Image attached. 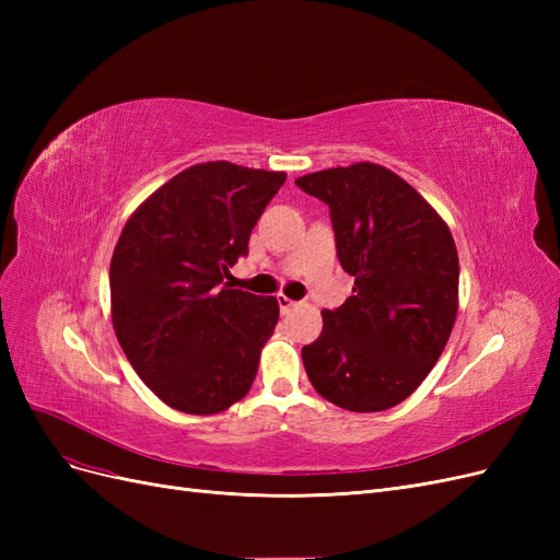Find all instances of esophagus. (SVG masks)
Returning <instances> with one entry per match:
<instances>
[{"label":"esophagus","instance_id":"obj_1","mask_svg":"<svg viewBox=\"0 0 560 560\" xmlns=\"http://www.w3.org/2000/svg\"><path fill=\"white\" fill-rule=\"evenodd\" d=\"M278 306H280V313H290L296 306V301L287 299L284 294H278Z\"/></svg>","mask_w":560,"mask_h":560}]
</instances>
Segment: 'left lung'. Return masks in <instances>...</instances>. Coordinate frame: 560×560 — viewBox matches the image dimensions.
I'll list each match as a JSON object with an SVG mask.
<instances>
[{"label":"left lung","instance_id":"1","mask_svg":"<svg viewBox=\"0 0 560 560\" xmlns=\"http://www.w3.org/2000/svg\"><path fill=\"white\" fill-rule=\"evenodd\" d=\"M329 206L336 254L354 276L343 306L322 311L301 358L317 393L348 411L393 409L425 381L457 313L460 264L444 219L376 163L296 179Z\"/></svg>","mask_w":560,"mask_h":560}]
</instances>
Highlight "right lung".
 <instances>
[{"label":"right lung","mask_w":560,"mask_h":560,"mask_svg":"<svg viewBox=\"0 0 560 560\" xmlns=\"http://www.w3.org/2000/svg\"><path fill=\"white\" fill-rule=\"evenodd\" d=\"M229 161L186 167L128 219L109 266L112 322L138 376L194 416L247 395L278 301L229 290V268L284 184Z\"/></svg>","instance_id":"add662e5"}]
</instances>
